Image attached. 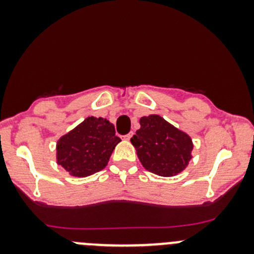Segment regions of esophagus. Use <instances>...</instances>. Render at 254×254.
Instances as JSON below:
<instances>
[{"label":"esophagus","instance_id":"obj_1","mask_svg":"<svg viewBox=\"0 0 254 254\" xmlns=\"http://www.w3.org/2000/svg\"><path fill=\"white\" fill-rule=\"evenodd\" d=\"M132 135H134V132H132V131H130L129 134H127V135H125V136H124V139H125V140H130V139H131V137H132Z\"/></svg>","mask_w":254,"mask_h":254}]
</instances>
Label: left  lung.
<instances>
[{"instance_id":"obj_1","label":"left lung","mask_w":254,"mask_h":254,"mask_svg":"<svg viewBox=\"0 0 254 254\" xmlns=\"http://www.w3.org/2000/svg\"><path fill=\"white\" fill-rule=\"evenodd\" d=\"M140 125L130 141L143 167L162 177L182 172L191 158L190 137L156 114L142 117Z\"/></svg>"}]
</instances>
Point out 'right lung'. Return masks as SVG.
Instances as JSON below:
<instances>
[{"mask_svg": "<svg viewBox=\"0 0 254 254\" xmlns=\"http://www.w3.org/2000/svg\"><path fill=\"white\" fill-rule=\"evenodd\" d=\"M119 141L112 123L103 118L88 117L60 137L56 145L58 165L73 177L91 176L108 165Z\"/></svg>", "mask_w": 254, "mask_h": 254, "instance_id": "right-lung-1", "label": "right lung"}]
</instances>
